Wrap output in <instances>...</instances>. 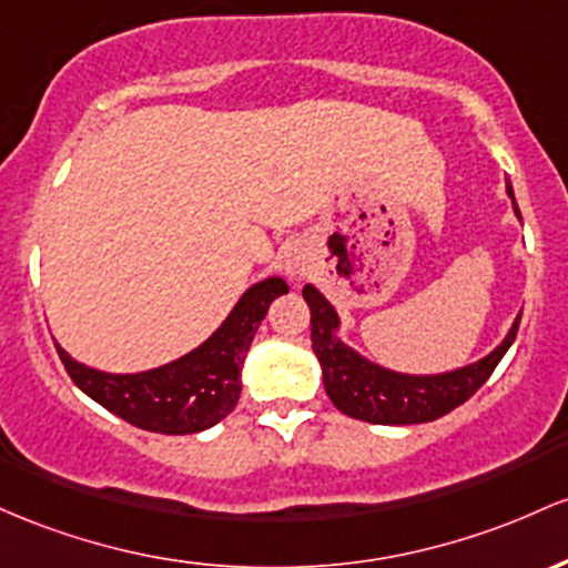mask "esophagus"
<instances>
[{
    "label": "esophagus",
    "mask_w": 568,
    "mask_h": 568,
    "mask_svg": "<svg viewBox=\"0 0 568 568\" xmlns=\"http://www.w3.org/2000/svg\"><path fill=\"white\" fill-rule=\"evenodd\" d=\"M286 271H290L292 276H303V267H301V263H290V265H286Z\"/></svg>",
    "instance_id": "esophagus-1"
}]
</instances>
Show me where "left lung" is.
<instances>
[{"label": "left lung", "mask_w": 568, "mask_h": 568, "mask_svg": "<svg viewBox=\"0 0 568 568\" xmlns=\"http://www.w3.org/2000/svg\"><path fill=\"white\" fill-rule=\"evenodd\" d=\"M507 193L513 199V184L509 182ZM513 209L520 216L515 199ZM303 297L311 308V343H314L316 359L322 365L327 397L333 399L337 410L367 424H426L464 405L490 378L501 356L513 346L520 324L518 316L501 346H496L475 365L439 375H405L373 365L365 356L343 346L335 335L337 324H341L335 308L324 301L316 286L305 284Z\"/></svg>", "instance_id": "obj_1"}]
</instances>
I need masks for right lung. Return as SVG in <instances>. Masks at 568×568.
I'll list each match as a JSON object with an SVG mask.
<instances>
[{
    "label": "right lung",
    "mask_w": 568,
    "mask_h": 568,
    "mask_svg": "<svg viewBox=\"0 0 568 568\" xmlns=\"http://www.w3.org/2000/svg\"><path fill=\"white\" fill-rule=\"evenodd\" d=\"M284 292L290 286L276 276L254 284L206 343L146 373H101L55 348L69 378L114 416L146 432L193 435L222 422L239 405L244 356L271 303Z\"/></svg>",
    "instance_id": "1"
}]
</instances>
